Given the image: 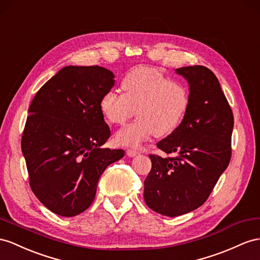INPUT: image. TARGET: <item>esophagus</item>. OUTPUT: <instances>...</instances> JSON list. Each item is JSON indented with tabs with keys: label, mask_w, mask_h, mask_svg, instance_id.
I'll return each instance as SVG.
<instances>
[{
	"label": "esophagus",
	"mask_w": 260,
	"mask_h": 260,
	"mask_svg": "<svg viewBox=\"0 0 260 260\" xmlns=\"http://www.w3.org/2000/svg\"><path fill=\"white\" fill-rule=\"evenodd\" d=\"M126 154H127L128 157H134V156H136V155L139 154V151L133 150V149H127V150H126Z\"/></svg>",
	"instance_id": "34e87169"
}]
</instances>
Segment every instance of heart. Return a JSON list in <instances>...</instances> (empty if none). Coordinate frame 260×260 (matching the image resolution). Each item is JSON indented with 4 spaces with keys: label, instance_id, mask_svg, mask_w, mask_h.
<instances>
[{
    "label": "heart",
    "instance_id": "b5f03b06",
    "mask_svg": "<svg viewBox=\"0 0 260 260\" xmlns=\"http://www.w3.org/2000/svg\"><path fill=\"white\" fill-rule=\"evenodd\" d=\"M121 86L123 93L110 90L100 100V110L112 124L127 122L137 109L136 121L115 134L118 145L138 147L154 134L167 136L178 128L187 114V89L156 69L141 67L132 70Z\"/></svg>",
    "mask_w": 260,
    "mask_h": 260
}]
</instances>
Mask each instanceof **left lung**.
I'll return each instance as SVG.
<instances>
[{
	"mask_svg": "<svg viewBox=\"0 0 260 260\" xmlns=\"http://www.w3.org/2000/svg\"><path fill=\"white\" fill-rule=\"evenodd\" d=\"M189 83V108L178 128L157 143L176 157L149 155L144 200L159 214L175 217L198 209L228 168L234 116L217 78L203 66L176 69Z\"/></svg>",
	"mask_w": 260,
	"mask_h": 260,
	"instance_id": "1",
	"label": "left lung"
}]
</instances>
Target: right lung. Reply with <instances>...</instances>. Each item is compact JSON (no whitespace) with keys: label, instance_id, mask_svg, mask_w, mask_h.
Here are the masks:
<instances>
[{"label":"right lung","instance_id":"obj_1","mask_svg":"<svg viewBox=\"0 0 260 260\" xmlns=\"http://www.w3.org/2000/svg\"><path fill=\"white\" fill-rule=\"evenodd\" d=\"M99 66L64 67L36 93L22 135L29 185L46 208L66 217L84 212L98 181L123 149L103 148L111 136L100 100L114 85Z\"/></svg>","mask_w":260,"mask_h":260}]
</instances>
